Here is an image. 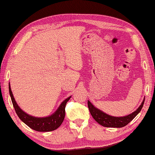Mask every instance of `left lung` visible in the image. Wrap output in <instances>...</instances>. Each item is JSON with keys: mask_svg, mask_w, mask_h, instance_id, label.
Returning <instances> with one entry per match:
<instances>
[{"mask_svg": "<svg viewBox=\"0 0 155 155\" xmlns=\"http://www.w3.org/2000/svg\"><path fill=\"white\" fill-rule=\"evenodd\" d=\"M144 102H145V98L142 101L140 107L134 112L127 116H119V117L113 116L104 113L101 110L99 109L98 108L95 107L89 100L87 101V104L91 115L98 124L102 126L108 127V128H122L128 124L140 112L142 108L143 107Z\"/></svg>", "mask_w": 155, "mask_h": 155, "instance_id": "8db88e82", "label": "left lung"}]
</instances>
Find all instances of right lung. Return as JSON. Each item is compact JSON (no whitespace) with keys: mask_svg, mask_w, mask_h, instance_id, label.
I'll use <instances>...</instances> for the list:
<instances>
[{"mask_svg":"<svg viewBox=\"0 0 155 155\" xmlns=\"http://www.w3.org/2000/svg\"><path fill=\"white\" fill-rule=\"evenodd\" d=\"M9 93L11 97V100L13 107L15 110L16 114L18 117L20 118L23 123H25L27 126L31 128L33 130L39 131V132H48L56 130L62 124L65 118V108L66 103L71 99V97L65 99L62 103L61 104L56 111L53 113L51 115L46 116V117H35L25 112L17 104L13 94L10 88V84L9 82Z\"/></svg>","mask_w":155,"mask_h":155,"instance_id":"1","label":"right lung"}]
</instances>
